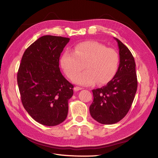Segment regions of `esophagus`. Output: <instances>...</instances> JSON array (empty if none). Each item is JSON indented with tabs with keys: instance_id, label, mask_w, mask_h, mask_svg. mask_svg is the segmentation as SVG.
Returning <instances> with one entry per match:
<instances>
[{
	"instance_id": "34e87169",
	"label": "esophagus",
	"mask_w": 158,
	"mask_h": 158,
	"mask_svg": "<svg viewBox=\"0 0 158 158\" xmlns=\"http://www.w3.org/2000/svg\"><path fill=\"white\" fill-rule=\"evenodd\" d=\"M83 88H81V87H78V86H76L74 88V90L75 91V92H77V91H79L80 89H82Z\"/></svg>"
}]
</instances>
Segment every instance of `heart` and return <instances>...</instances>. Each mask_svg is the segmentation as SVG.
Segmentation results:
<instances>
[{"label":"heart","mask_w":158,"mask_h":158,"mask_svg":"<svg viewBox=\"0 0 158 158\" xmlns=\"http://www.w3.org/2000/svg\"><path fill=\"white\" fill-rule=\"evenodd\" d=\"M74 52L65 51L60 59V64L68 78L72 79L83 68L86 70L77 75L74 82L83 85H92L97 82L103 85L111 80L116 73L118 63L117 52L95 41L78 44Z\"/></svg>","instance_id":"1"}]
</instances>
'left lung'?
Segmentation results:
<instances>
[{
  "label": "left lung",
  "instance_id": "1",
  "mask_svg": "<svg viewBox=\"0 0 158 158\" xmlns=\"http://www.w3.org/2000/svg\"><path fill=\"white\" fill-rule=\"evenodd\" d=\"M119 49V66L113 78L106 85L92 90L94 101L91 116L103 125L120 121L130 109L137 90L135 59L128 47L114 37Z\"/></svg>",
  "mask_w": 158,
  "mask_h": 158
}]
</instances>
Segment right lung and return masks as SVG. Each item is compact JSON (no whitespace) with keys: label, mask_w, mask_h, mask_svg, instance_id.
<instances>
[{"label":"right lung","mask_w":158,"mask_h":158,"mask_svg":"<svg viewBox=\"0 0 158 158\" xmlns=\"http://www.w3.org/2000/svg\"><path fill=\"white\" fill-rule=\"evenodd\" d=\"M69 41L60 36H42L22 56L17 74L22 103L43 125H58L67 117L74 85L60 73L59 58Z\"/></svg>","instance_id":"right-lung-1"}]
</instances>
